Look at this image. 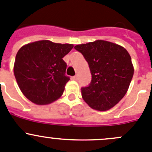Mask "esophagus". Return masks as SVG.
I'll list each match as a JSON object with an SVG mask.
<instances>
[{
    "mask_svg": "<svg viewBox=\"0 0 152 152\" xmlns=\"http://www.w3.org/2000/svg\"><path fill=\"white\" fill-rule=\"evenodd\" d=\"M72 78H73L74 80H76V81H77V79H78V77H77V75H75V76H74V77H72Z\"/></svg>",
    "mask_w": 152,
    "mask_h": 152,
    "instance_id": "esophagus-1",
    "label": "esophagus"
}]
</instances>
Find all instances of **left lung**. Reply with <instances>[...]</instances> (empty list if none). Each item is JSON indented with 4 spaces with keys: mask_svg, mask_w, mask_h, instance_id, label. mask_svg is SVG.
Masks as SVG:
<instances>
[{
    "mask_svg": "<svg viewBox=\"0 0 152 152\" xmlns=\"http://www.w3.org/2000/svg\"><path fill=\"white\" fill-rule=\"evenodd\" d=\"M88 63L92 75L89 85L81 88L82 98L96 110H110L128 91L134 66L125 48L110 42L96 40L75 46Z\"/></svg>",
    "mask_w": 152,
    "mask_h": 152,
    "instance_id": "left-lung-1",
    "label": "left lung"
}]
</instances>
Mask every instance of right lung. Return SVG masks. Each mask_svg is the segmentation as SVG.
<instances>
[{"instance_id": "right-lung-1", "label": "right lung", "mask_w": 152, "mask_h": 152, "mask_svg": "<svg viewBox=\"0 0 152 152\" xmlns=\"http://www.w3.org/2000/svg\"><path fill=\"white\" fill-rule=\"evenodd\" d=\"M72 44L41 40L29 43L18 50L14 75L24 96L38 105L52 103L63 95L66 83V63L63 57Z\"/></svg>"}]
</instances>
